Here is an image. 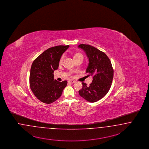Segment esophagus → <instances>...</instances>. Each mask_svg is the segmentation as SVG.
<instances>
[{
    "instance_id": "34e87169",
    "label": "esophagus",
    "mask_w": 149,
    "mask_h": 149,
    "mask_svg": "<svg viewBox=\"0 0 149 149\" xmlns=\"http://www.w3.org/2000/svg\"><path fill=\"white\" fill-rule=\"evenodd\" d=\"M68 82H69V83H70V84H74V83L75 82V81H74V80H70L68 81Z\"/></svg>"
}]
</instances>
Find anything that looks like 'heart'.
<instances>
[{"instance_id":"heart-1","label":"heart","mask_w":149,"mask_h":149,"mask_svg":"<svg viewBox=\"0 0 149 149\" xmlns=\"http://www.w3.org/2000/svg\"><path fill=\"white\" fill-rule=\"evenodd\" d=\"M82 56V55H81L80 53H76V54L74 56V59L77 58L78 56ZM63 59H64V56H63L61 58V59H60V61H59V63H62V62H63Z\"/></svg>"}]
</instances>
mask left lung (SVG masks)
Returning <instances> with one entry per match:
<instances>
[{"label": "left lung", "instance_id": "1", "mask_svg": "<svg viewBox=\"0 0 149 149\" xmlns=\"http://www.w3.org/2000/svg\"><path fill=\"white\" fill-rule=\"evenodd\" d=\"M85 52L88 59L86 72L93 76L90 86L82 82V88L79 95L88 102H95L102 98L111 86L113 80V69L111 61L103 52L94 47L81 44L78 46Z\"/></svg>", "mask_w": 149, "mask_h": 149}]
</instances>
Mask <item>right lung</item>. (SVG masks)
Instances as JSON below:
<instances>
[{
    "label": "right lung",
    "instance_id": "obj_1",
    "mask_svg": "<svg viewBox=\"0 0 149 149\" xmlns=\"http://www.w3.org/2000/svg\"><path fill=\"white\" fill-rule=\"evenodd\" d=\"M69 46H57L47 49L38 56L31 65L30 85L32 93L41 102L50 104L62 95L67 81L54 79V71L59 64L62 54Z\"/></svg>",
    "mask_w": 149,
    "mask_h": 149
}]
</instances>
